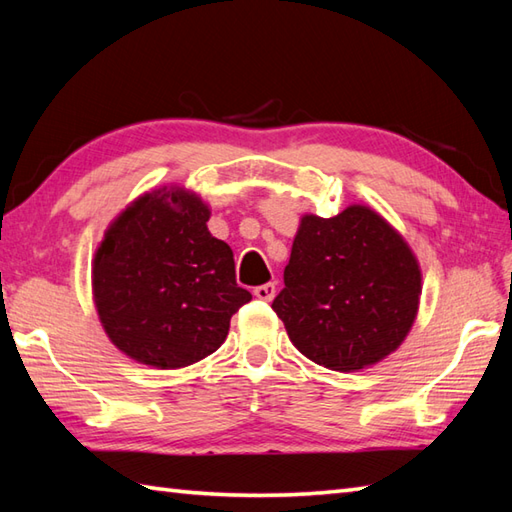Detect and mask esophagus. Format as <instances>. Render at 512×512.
<instances>
[{
	"instance_id": "esophagus-1",
	"label": "esophagus",
	"mask_w": 512,
	"mask_h": 512,
	"mask_svg": "<svg viewBox=\"0 0 512 512\" xmlns=\"http://www.w3.org/2000/svg\"><path fill=\"white\" fill-rule=\"evenodd\" d=\"M275 292H277V286L273 284V281H268V284H264V286H257V288L253 290V295H255L257 299H262V301H273Z\"/></svg>"
}]
</instances>
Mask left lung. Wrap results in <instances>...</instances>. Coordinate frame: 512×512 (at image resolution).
<instances>
[{
	"label": "left lung",
	"mask_w": 512,
	"mask_h": 512,
	"mask_svg": "<svg viewBox=\"0 0 512 512\" xmlns=\"http://www.w3.org/2000/svg\"><path fill=\"white\" fill-rule=\"evenodd\" d=\"M273 301L292 345L332 372L394 354L418 317L422 270L409 242L367 204L301 215Z\"/></svg>",
	"instance_id": "obj_1"
}]
</instances>
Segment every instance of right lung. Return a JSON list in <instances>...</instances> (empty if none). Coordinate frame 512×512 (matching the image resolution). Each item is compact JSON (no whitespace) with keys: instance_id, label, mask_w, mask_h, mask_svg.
<instances>
[{"instance_id":"add662e5","label":"right lung","mask_w":512,"mask_h":512,"mask_svg":"<svg viewBox=\"0 0 512 512\" xmlns=\"http://www.w3.org/2000/svg\"><path fill=\"white\" fill-rule=\"evenodd\" d=\"M211 206L167 184L138 195L107 226L92 259V299L118 350L154 369L202 361L250 301L233 250L211 235Z\"/></svg>"}]
</instances>
